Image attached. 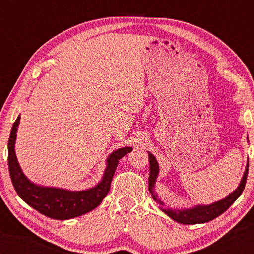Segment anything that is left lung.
Segmentation results:
<instances>
[{"instance_id": "8db88e82", "label": "left lung", "mask_w": 254, "mask_h": 254, "mask_svg": "<svg viewBox=\"0 0 254 254\" xmlns=\"http://www.w3.org/2000/svg\"><path fill=\"white\" fill-rule=\"evenodd\" d=\"M148 159H149V179H148V190L149 193L152 194L154 201L157 202L160 205V209L163 210L165 214L168 215L170 218L176 220L177 223H180L183 225H195V224H203L207 223L209 220H213L214 218L218 217L219 215H222L224 212H226L233 203L238 198L242 191H244L246 181H247V176H248V170H249V161H248L244 177L239 183L238 188L236 190L229 194L228 196L225 198L220 199V201L215 202L209 205H196L192 208H183V209H177V208H163L164 202L161 201L160 198L157 197V193L155 192V183L157 180L158 172H159V167L158 163L156 160L155 156L152 153H148Z\"/></svg>"}]
</instances>
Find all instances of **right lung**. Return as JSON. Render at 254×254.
Masks as SVG:
<instances>
[{"mask_svg":"<svg viewBox=\"0 0 254 254\" xmlns=\"http://www.w3.org/2000/svg\"><path fill=\"white\" fill-rule=\"evenodd\" d=\"M20 116L16 119L8 139V170L15 191L24 202L47 217L53 219H71L96 208L110 190L112 177L124 155L132 147H122L112 152L107 158V167L101 181L94 188L83 191H69L65 189L38 186L27 178L15 154V141Z\"/></svg>","mask_w":254,"mask_h":254,"instance_id":"1","label":"right lung"}]
</instances>
